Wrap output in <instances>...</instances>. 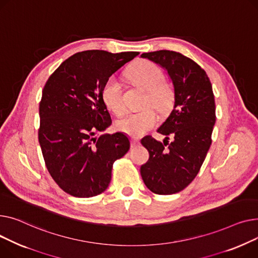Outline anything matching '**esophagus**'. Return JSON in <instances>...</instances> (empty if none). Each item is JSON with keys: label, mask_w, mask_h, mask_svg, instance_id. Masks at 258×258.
I'll use <instances>...</instances> for the list:
<instances>
[{"label": "esophagus", "mask_w": 258, "mask_h": 258, "mask_svg": "<svg viewBox=\"0 0 258 258\" xmlns=\"http://www.w3.org/2000/svg\"><path fill=\"white\" fill-rule=\"evenodd\" d=\"M139 144H140L139 139H135V138L131 139V147H135L136 145H139Z\"/></svg>", "instance_id": "1"}]
</instances>
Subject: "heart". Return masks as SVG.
Wrapping results in <instances>:
<instances>
[{
	"instance_id": "heart-1",
	"label": "heart",
	"mask_w": 258,
	"mask_h": 258,
	"mask_svg": "<svg viewBox=\"0 0 258 258\" xmlns=\"http://www.w3.org/2000/svg\"><path fill=\"white\" fill-rule=\"evenodd\" d=\"M128 78L134 84L147 90L145 106L152 105L160 113H169L175 104V90L173 86L164 82L162 70L155 63L142 60L132 66L127 72ZM102 97L105 105L117 116L123 115L127 108L123 98V86L111 76L104 83ZM158 123V115L155 110L147 107L116 120L115 127L118 131L133 138H140Z\"/></svg>"
}]
</instances>
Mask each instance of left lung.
Masks as SVG:
<instances>
[{"instance_id": "left-lung-1", "label": "left lung", "mask_w": 258, "mask_h": 258, "mask_svg": "<svg viewBox=\"0 0 258 258\" xmlns=\"http://www.w3.org/2000/svg\"><path fill=\"white\" fill-rule=\"evenodd\" d=\"M168 71L174 84V109L158 129L163 143L152 136L142 140L149 160L141 166L146 186L157 195L183 190L198 175L211 145L216 103L206 72L179 52L160 50L142 54ZM172 135L174 140H167Z\"/></svg>"}]
</instances>
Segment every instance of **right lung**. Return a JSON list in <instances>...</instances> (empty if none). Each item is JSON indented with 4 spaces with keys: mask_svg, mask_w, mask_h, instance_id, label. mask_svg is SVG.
<instances>
[{
    "mask_svg": "<svg viewBox=\"0 0 258 258\" xmlns=\"http://www.w3.org/2000/svg\"><path fill=\"white\" fill-rule=\"evenodd\" d=\"M139 54L78 52L64 60L43 86L38 142L50 175L71 196L102 194L110 183L114 161L128 152L125 134L94 135L112 123L102 97L104 83Z\"/></svg>",
    "mask_w": 258,
    "mask_h": 258,
    "instance_id": "right-lung-1",
    "label": "right lung"
}]
</instances>
